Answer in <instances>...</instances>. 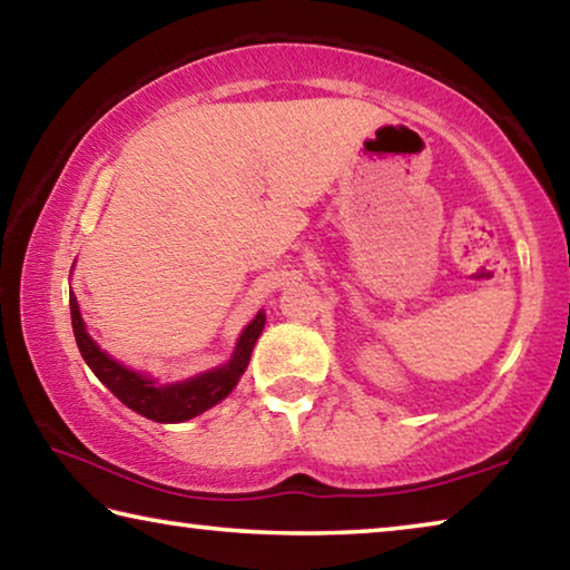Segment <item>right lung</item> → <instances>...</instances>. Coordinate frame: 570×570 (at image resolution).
I'll return each instance as SVG.
<instances>
[{
    "instance_id": "1",
    "label": "right lung",
    "mask_w": 570,
    "mask_h": 570,
    "mask_svg": "<svg viewBox=\"0 0 570 570\" xmlns=\"http://www.w3.org/2000/svg\"><path fill=\"white\" fill-rule=\"evenodd\" d=\"M70 314L77 350H80L82 360L88 362V366L95 372V377H98L125 407H130L132 412H138L153 422H186L190 417H196V414L210 410L224 397H228L230 390L238 384L240 374L246 372L250 352H254V344L258 336H262L266 322L264 312H258L256 320L246 326L244 334H240L236 352L230 356L228 364L198 374V377L193 380L160 387V384L146 377V374L132 372L120 362L110 360V356L90 340V334L85 332L80 306H77L75 296H70Z\"/></svg>"
}]
</instances>
